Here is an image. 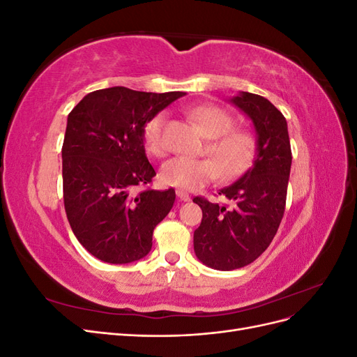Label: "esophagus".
<instances>
[{"label": "esophagus", "mask_w": 357, "mask_h": 357, "mask_svg": "<svg viewBox=\"0 0 357 357\" xmlns=\"http://www.w3.org/2000/svg\"><path fill=\"white\" fill-rule=\"evenodd\" d=\"M177 197H178L180 201H185V202L190 201V195H189L188 192H185V190H177Z\"/></svg>", "instance_id": "1"}]
</instances>
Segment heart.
<instances>
[{
    "instance_id": "obj_1",
    "label": "heart",
    "mask_w": 357,
    "mask_h": 357,
    "mask_svg": "<svg viewBox=\"0 0 357 357\" xmlns=\"http://www.w3.org/2000/svg\"><path fill=\"white\" fill-rule=\"evenodd\" d=\"M185 114L199 128L204 137L208 138L205 153L211 159L180 156L167 160L159 171V178L164 185L183 190H198L218 176L222 180H232L250 167L257 147L256 137L248 129L234 128L235 121L228 112L218 105L202 104L189 107ZM165 113H158L144 126L143 143L150 155L162 156L165 153Z\"/></svg>"
}]
</instances>
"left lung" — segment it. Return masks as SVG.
Here are the masks:
<instances>
[{"label":"left lung","instance_id":"8db88e82","mask_svg":"<svg viewBox=\"0 0 357 357\" xmlns=\"http://www.w3.org/2000/svg\"><path fill=\"white\" fill-rule=\"evenodd\" d=\"M231 102L252 119L257 135L256 158L234 185L219 195L232 205L195 197L202 210L193 248L199 261L219 271L243 268L271 244L283 219L291 150L287 122L278 109L261 95L240 92Z\"/></svg>","mask_w":357,"mask_h":357}]
</instances>
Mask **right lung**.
Returning a JSON list of instances; mask_svg holds the SVG:
<instances>
[{
  "instance_id": "add662e5",
  "label": "right lung",
  "mask_w": 357,
  "mask_h": 357,
  "mask_svg": "<svg viewBox=\"0 0 357 357\" xmlns=\"http://www.w3.org/2000/svg\"><path fill=\"white\" fill-rule=\"evenodd\" d=\"M185 92H138L114 86L91 92L68 114L62 144L63 205L75 238L107 264H129L152 248L174 189L146 188V123Z\"/></svg>"
}]
</instances>
